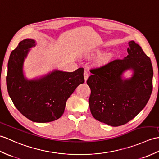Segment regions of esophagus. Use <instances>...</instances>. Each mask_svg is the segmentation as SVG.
Here are the masks:
<instances>
[{
  "mask_svg": "<svg viewBox=\"0 0 159 159\" xmlns=\"http://www.w3.org/2000/svg\"><path fill=\"white\" fill-rule=\"evenodd\" d=\"M84 80H85V82H86L88 78H89V73H88L87 71H84Z\"/></svg>",
  "mask_w": 159,
  "mask_h": 159,
  "instance_id": "1",
  "label": "esophagus"
}]
</instances>
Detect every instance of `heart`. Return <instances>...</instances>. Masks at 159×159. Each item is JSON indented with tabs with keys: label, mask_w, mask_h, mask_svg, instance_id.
Here are the masks:
<instances>
[{
	"label": "heart",
	"mask_w": 159,
	"mask_h": 159,
	"mask_svg": "<svg viewBox=\"0 0 159 159\" xmlns=\"http://www.w3.org/2000/svg\"><path fill=\"white\" fill-rule=\"evenodd\" d=\"M97 52H99V51H97ZM110 56H109V55H107V56H105L104 57H103V60L104 61H107V60L110 58Z\"/></svg>",
	"instance_id": "obj_1"
}]
</instances>
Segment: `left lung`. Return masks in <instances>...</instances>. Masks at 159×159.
<instances>
[{"mask_svg":"<svg viewBox=\"0 0 159 159\" xmlns=\"http://www.w3.org/2000/svg\"><path fill=\"white\" fill-rule=\"evenodd\" d=\"M128 56L90 69L87 80L91 90L89 106L93 117L112 126L126 124L146 106L152 91L153 69L150 58L134 41L129 42ZM129 79H122L126 70Z\"/></svg>","mask_w":159,"mask_h":159,"instance_id":"8db88e82","label":"left lung"}]
</instances>
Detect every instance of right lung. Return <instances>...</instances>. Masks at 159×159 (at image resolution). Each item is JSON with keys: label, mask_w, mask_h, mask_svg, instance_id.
Here are the masks:
<instances>
[{"label": "right lung", "mask_w": 159, "mask_h": 159, "mask_svg": "<svg viewBox=\"0 0 159 159\" xmlns=\"http://www.w3.org/2000/svg\"><path fill=\"white\" fill-rule=\"evenodd\" d=\"M35 45L34 40L26 39L11 53L7 87L11 99L23 116L34 122H49L61 117L69 97L84 82V69L73 72L55 70L41 78L27 80L23 73L24 58Z\"/></svg>", "instance_id": "obj_1"}]
</instances>
